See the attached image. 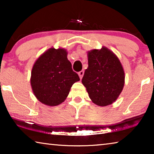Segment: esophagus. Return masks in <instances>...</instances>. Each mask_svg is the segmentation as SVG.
Returning <instances> with one entry per match:
<instances>
[{
  "label": "esophagus",
  "mask_w": 154,
  "mask_h": 154,
  "mask_svg": "<svg viewBox=\"0 0 154 154\" xmlns=\"http://www.w3.org/2000/svg\"><path fill=\"white\" fill-rule=\"evenodd\" d=\"M83 74H84V71H81L80 72H79V73H78V75H79L80 79H82V78L83 77Z\"/></svg>",
  "instance_id": "obj_1"
}]
</instances>
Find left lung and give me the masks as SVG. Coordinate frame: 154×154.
I'll use <instances>...</instances> for the list:
<instances>
[{
    "instance_id": "obj_1",
    "label": "left lung",
    "mask_w": 154,
    "mask_h": 154,
    "mask_svg": "<svg viewBox=\"0 0 154 154\" xmlns=\"http://www.w3.org/2000/svg\"><path fill=\"white\" fill-rule=\"evenodd\" d=\"M88 67L82 82L96 105L107 106L117 100L123 90L125 75L118 57L105 47L88 52Z\"/></svg>"
}]
</instances>
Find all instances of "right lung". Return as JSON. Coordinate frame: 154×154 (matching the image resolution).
Returning <instances> with one entry per match:
<instances>
[{
    "instance_id": "right-lung-1",
    "label": "right lung",
    "mask_w": 154,
    "mask_h": 154,
    "mask_svg": "<svg viewBox=\"0 0 154 154\" xmlns=\"http://www.w3.org/2000/svg\"><path fill=\"white\" fill-rule=\"evenodd\" d=\"M79 80V75L72 71L66 49L51 48L36 60L30 84L36 98L52 106L63 103L72 84Z\"/></svg>"
}]
</instances>
